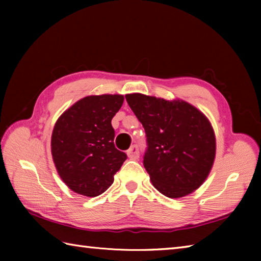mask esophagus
Listing matches in <instances>:
<instances>
[{
	"mask_svg": "<svg viewBox=\"0 0 261 261\" xmlns=\"http://www.w3.org/2000/svg\"><path fill=\"white\" fill-rule=\"evenodd\" d=\"M126 153H127V157H129L130 159L139 158V148H138L137 145L131 146V148L126 151Z\"/></svg>",
	"mask_w": 261,
	"mask_h": 261,
	"instance_id": "obj_1",
	"label": "esophagus"
}]
</instances>
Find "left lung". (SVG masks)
Masks as SVG:
<instances>
[{
	"mask_svg": "<svg viewBox=\"0 0 261 261\" xmlns=\"http://www.w3.org/2000/svg\"><path fill=\"white\" fill-rule=\"evenodd\" d=\"M147 137L143 166L152 185L170 198L193 193L208 176L215 158L213 127L201 111L181 99L126 94Z\"/></svg>",
	"mask_w": 261,
	"mask_h": 261,
	"instance_id": "8db88e82",
	"label": "left lung"
}]
</instances>
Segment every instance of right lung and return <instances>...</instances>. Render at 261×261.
<instances>
[{
  "label": "right lung",
  "mask_w": 261,
  "mask_h": 261,
  "mask_svg": "<svg viewBox=\"0 0 261 261\" xmlns=\"http://www.w3.org/2000/svg\"><path fill=\"white\" fill-rule=\"evenodd\" d=\"M123 95H91L59 116L51 136V153L60 178L71 191L98 196L113 184L126 154L114 146L111 121Z\"/></svg>",
  "instance_id": "1"
}]
</instances>
